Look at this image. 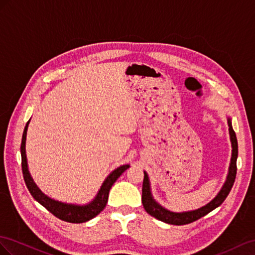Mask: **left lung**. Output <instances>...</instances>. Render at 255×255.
Masks as SVG:
<instances>
[{
  "label": "left lung",
  "instance_id": "obj_1",
  "mask_svg": "<svg viewBox=\"0 0 255 255\" xmlns=\"http://www.w3.org/2000/svg\"><path fill=\"white\" fill-rule=\"evenodd\" d=\"M228 124H229L230 137L232 142V158H231V163H230L227 180H225V183L221 188L219 193L215 196V199H213L205 206L195 210H191V212H184V213L170 212V210L165 209L161 205H159L158 203L154 200V198H152L151 192H150L148 175L146 172H144V179H143V187H142V203H143L144 209L146 210L150 216L155 217L156 219L163 221L165 223L174 224V225H183V224L191 223L195 220L200 219V218L206 216L208 213H210L212 210H214L215 208H217L218 206H220L222 204L224 200L227 199V196L229 195L233 185H234L236 173H237V165H236L237 156H238L237 137H236L235 131L233 130L232 121L230 118L228 119Z\"/></svg>",
  "mask_w": 255,
  "mask_h": 255
}]
</instances>
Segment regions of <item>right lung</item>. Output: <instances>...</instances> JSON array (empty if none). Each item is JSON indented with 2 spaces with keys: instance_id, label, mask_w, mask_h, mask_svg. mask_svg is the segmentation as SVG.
Returning <instances> with one entry per match:
<instances>
[{
  "instance_id": "add662e5",
  "label": "right lung",
  "mask_w": 255,
  "mask_h": 255,
  "mask_svg": "<svg viewBox=\"0 0 255 255\" xmlns=\"http://www.w3.org/2000/svg\"><path fill=\"white\" fill-rule=\"evenodd\" d=\"M28 123H30V121L26 123V125L24 127L20 150H21V165H22L23 178L28 191H30L33 198L43 207H46V209H48L51 214L54 215L56 218H59V219L63 221L70 222V223H83L93 219V218H95L99 213L103 212L104 208L106 207L108 198H109V191H110V189L116 181V179H118L122 174L129 168V164L121 165L120 168L115 169L112 173L109 174V176L105 179L103 185H101L97 195L95 196V199H94L91 203H89V204L75 205V204H66V203L55 201L53 199L49 198V196L43 194L40 191V189L36 186L30 172H28L26 154H25V140H26V131H27Z\"/></svg>"
}]
</instances>
